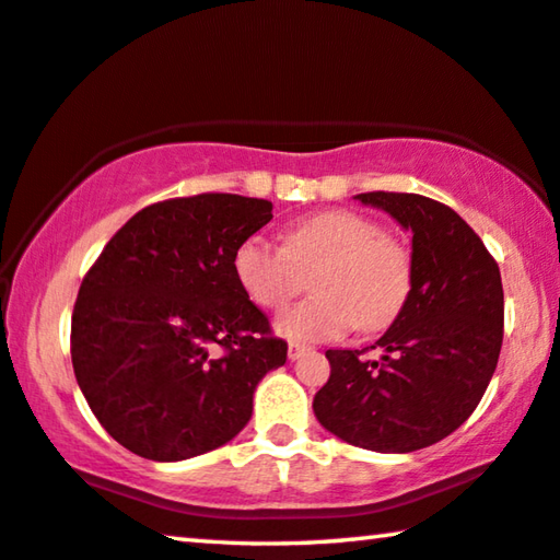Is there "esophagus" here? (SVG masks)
I'll return each mask as SVG.
<instances>
[{"label":"esophagus","mask_w":560,"mask_h":560,"mask_svg":"<svg viewBox=\"0 0 560 560\" xmlns=\"http://www.w3.org/2000/svg\"><path fill=\"white\" fill-rule=\"evenodd\" d=\"M306 351H308V349H306L304 343H299V341H291V343H289V359H291V361L301 359V357H304Z\"/></svg>","instance_id":"1"}]
</instances>
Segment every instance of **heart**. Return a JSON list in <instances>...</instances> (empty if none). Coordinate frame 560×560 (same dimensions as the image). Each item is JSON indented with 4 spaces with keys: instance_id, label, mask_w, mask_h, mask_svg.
Wrapping results in <instances>:
<instances>
[{
    "instance_id": "obj_1",
    "label": "heart",
    "mask_w": 560,
    "mask_h": 560,
    "mask_svg": "<svg viewBox=\"0 0 560 560\" xmlns=\"http://www.w3.org/2000/svg\"><path fill=\"white\" fill-rule=\"evenodd\" d=\"M234 273L256 306L277 312L314 279V296L277 318L294 341H331L381 331L404 312L413 287V261L398 238L381 234L374 219L331 209L296 221L283 246L248 236L234 252Z\"/></svg>"
}]
</instances>
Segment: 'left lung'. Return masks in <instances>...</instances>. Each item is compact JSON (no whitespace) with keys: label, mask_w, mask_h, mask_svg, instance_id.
I'll list each match as a JSON object with an SVG mask.
<instances>
[{"label":"left lung","mask_w":560,"mask_h":560,"mask_svg":"<svg viewBox=\"0 0 560 560\" xmlns=\"http://www.w3.org/2000/svg\"><path fill=\"white\" fill-rule=\"evenodd\" d=\"M411 232L413 287L404 312L363 351L328 349L314 396L318 423L351 446L408 454L454 433L486 394L503 341L499 264L446 203L421 194L357 197Z\"/></svg>","instance_id":"left-lung-1"}]
</instances>
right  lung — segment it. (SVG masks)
<instances>
[{
    "mask_svg": "<svg viewBox=\"0 0 560 560\" xmlns=\"http://www.w3.org/2000/svg\"><path fill=\"white\" fill-rule=\"evenodd\" d=\"M238 194L152 203L104 246L79 287L72 363L114 441L184 460L232 441L254 392L287 363V341L238 287L236 246L271 221Z\"/></svg>",
    "mask_w": 560,
    "mask_h": 560,
    "instance_id": "add662e5",
    "label": "right lung"
}]
</instances>
